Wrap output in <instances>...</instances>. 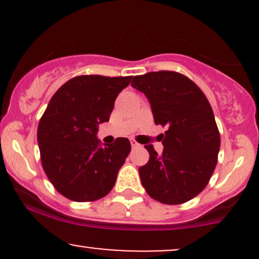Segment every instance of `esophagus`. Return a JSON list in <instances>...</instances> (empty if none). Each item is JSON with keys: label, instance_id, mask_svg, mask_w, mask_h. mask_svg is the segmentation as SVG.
Segmentation results:
<instances>
[{"label": "esophagus", "instance_id": "esophagus-1", "mask_svg": "<svg viewBox=\"0 0 259 259\" xmlns=\"http://www.w3.org/2000/svg\"><path fill=\"white\" fill-rule=\"evenodd\" d=\"M130 144H132V147H134V148H135V147H139V146H140L139 142H136L135 140H132V141H130Z\"/></svg>", "mask_w": 259, "mask_h": 259}]
</instances>
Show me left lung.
<instances>
[{"label": "left lung", "instance_id": "obj_1", "mask_svg": "<svg viewBox=\"0 0 259 259\" xmlns=\"http://www.w3.org/2000/svg\"><path fill=\"white\" fill-rule=\"evenodd\" d=\"M132 86L150 101L154 123L167 126L162 154L145 145L150 159L139 168L153 200L181 204L197 196L214 171L221 135L206 95L184 74L159 70L136 75Z\"/></svg>", "mask_w": 259, "mask_h": 259}]
</instances>
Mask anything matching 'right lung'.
I'll use <instances>...</instances> for the list:
<instances>
[{"label": "right lung", "instance_id": "obj_1", "mask_svg": "<svg viewBox=\"0 0 259 259\" xmlns=\"http://www.w3.org/2000/svg\"><path fill=\"white\" fill-rule=\"evenodd\" d=\"M133 76L79 75L52 96L38 121L41 164L61 195L92 202L111 192L132 145L118 138L101 145L97 125L109 120L114 101Z\"/></svg>", "mask_w": 259, "mask_h": 259}]
</instances>
